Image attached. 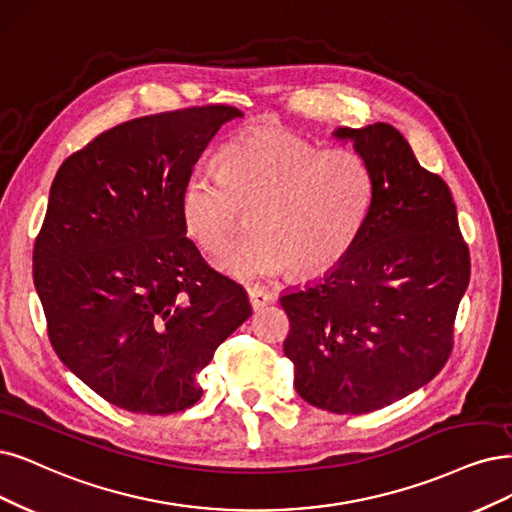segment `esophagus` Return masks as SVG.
Segmentation results:
<instances>
[{"instance_id":"obj_1","label":"esophagus","mask_w":512,"mask_h":512,"mask_svg":"<svg viewBox=\"0 0 512 512\" xmlns=\"http://www.w3.org/2000/svg\"><path fill=\"white\" fill-rule=\"evenodd\" d=\"M249 299H251L253 310H261L263 306L274 304L276 295L270 291H263V289H249Z\"/></svg>"}]
</instances>
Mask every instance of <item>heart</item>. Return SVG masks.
I'll return each instance as SVG.
<instances>
[{
    "label": "heart",
    "mask_w": 512,
    "mask_h": 512,
    "mask_svg": "<svg viewBox=\"0 0 512 512\" xmlns=\"http://www.w3.org/2000/svg\"><path fill=\"white\" fill-rule=\"evenodd\" d=\"M373 196V170L358 151H318L291 132L253 128L223 147V173L196 168L185 179L181 217L192 238L213 249L251 211L255 232L215 253L230 276H318L348 255Z\"/></svg>",
    "instance_id": "heart-1"
}]
</instances>
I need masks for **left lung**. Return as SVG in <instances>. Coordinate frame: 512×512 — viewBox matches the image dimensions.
I'll return each mask as SVG.
<instances>
[{"instance_id": "8db88e82", "label": "left lung", "mask_w": 512, "mask_h": 512, "mask_svg": "<svg viewBox=\"0 0 512 512\" xmlns=\"http://www.w3.org/2000/svg\"><path fill=\"white\" fill-rule=\"evenodd\" d=\"M373 170L371 215L327 276L280 297L295 390L331 413H369L437 375L470 280L447 183L422 168L399 130L337 128Z\"/></svg>"}]
</instances>
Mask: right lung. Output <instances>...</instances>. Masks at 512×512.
<instances>
[{
	"instance_id": "right-lung-1",
	"label": "right lung",
	"mask_w": 512,
	"mask_h": 512,
	"mask_svg": "<svg viewBox=\"0 0 512 512\" xmlns=\"http://www.w3.org/2000/svg\"><path fill=\"white\" fill-rule=\"evenodd\" d=\"M242 111L206 105L111 128L56 173L33 282L65 367L132 413L192 407L196 375L246 318V291L189 240L181 189Z\"/></svg>"
}]
</instances>
